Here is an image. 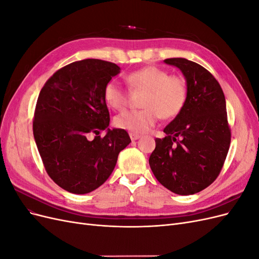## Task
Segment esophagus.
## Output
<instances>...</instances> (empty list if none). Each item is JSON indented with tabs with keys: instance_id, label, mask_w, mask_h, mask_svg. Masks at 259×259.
Listing matches in <instances>:
<instances>
[{
	"instance_id": "1",
	"label": "esophagus",
	"mask_w": 259,
	"mask_h": 259,
	"mask_svg": "<svg viewBox=\"0 0 259 259\" xmlns=\"http://www.w3.org/2000/svg\"><path fill=\"white\" fill-rule=\"evenodd\" d=\"M130 137L132 140H137L140 138V135L138 134H135V133H130Z\"/></svg>"
}]
</instances>
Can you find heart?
Here are the masks:
<instances>
[{"instance_id": "obj_1", "label": "heart", "mask_w": 259, "mask_h": 259, "mask_svg": "<svg viewBox=\"0 0 259 259\" xmlns=\"http://www.w3.org/2000/svg\"><path fill=\"white\" fill-rule=\"evenodd\" d=\"M132 91L144 92L139 110H126L114 117L116 127L135 134L150 130L159 116L163 120L173 119L184 109L188 98V83L184 76L169 74L167 70L148 66L126 75ZM104 99L109 107L121 110L127 105L128 95L114 80L104 88Z\"/></svg>"}]
</instances>
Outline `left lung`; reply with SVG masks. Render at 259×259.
<instances>
[{"label":"left lung","instance_id":"8db88e82","mask_svg":"<svg viewBox=\"0 0 259 259\" xmlns=\"http://www.w3.org/2000/svg\"><path fill=\"white\" fill-rule=\"evenodd\" d=\"M188 83L186 105L155 139L149 164L155 178L171 192L189 195L214 183L224 166L231 130L224 92L208 70L186 58H167Z\"/></svg>","mask_w":259,"mask_h":259}]
</instances>
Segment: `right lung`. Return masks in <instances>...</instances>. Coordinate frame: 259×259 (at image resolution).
Masks as SVG:
<instances>
[{
	"instance_id": "obj_1",
	"label": "right lung",
	"mask_w": 259,
	"mask_h": 259,
	"mask_svg": "<svg viewBox=\"0 0 259 259\" xmlns=\"http://www.w3.org/2000/svg\"><path fill=\"white\" fill-rule=\"evenodd\" d=\"M119 72L113 62L74 61L57 70L40 92L33 119L35 144L46 173L66 191L84 194L97 189L131 143L126 131L108 128L104 88ZM101 130L107 132L105 138L100 137Z\"/></svg>"
}]
</instances>
